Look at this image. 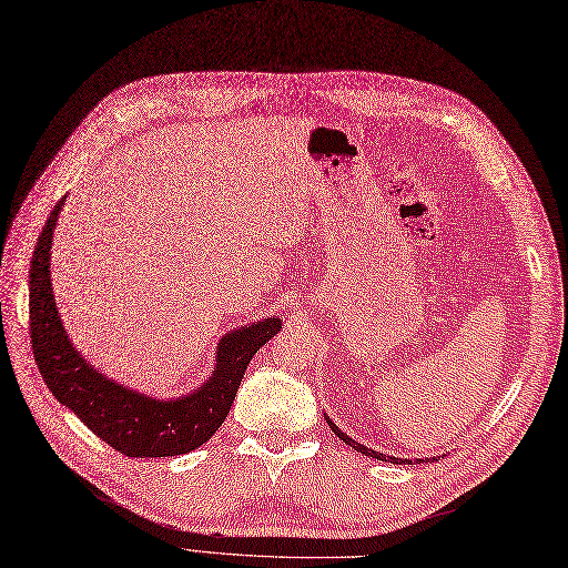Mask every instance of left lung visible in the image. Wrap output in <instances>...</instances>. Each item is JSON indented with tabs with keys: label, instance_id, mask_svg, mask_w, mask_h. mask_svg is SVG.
Instances as JSON below:
<instances>
[{
	"label": "left lung",
	"instance_id": "1",
	"mask_svg": "<svg viewBox=\"0 0 568 568\" xmlns=\"http://www.w3.org/2000/svg\"><path fill=\"white\" fill-rule=\"evenodd\" d=\"M325 422H327V426L332 428V433L342 439V443H346L348 447H353L355 452H361V454H365V456H372V458H376V460H388V464H400V466H403V464H409V466H412V464H424V458H414V460H412V458H395V456H386V454H382V452H374V449H369V447H365V445H361V443H355V439L348 437L337 424L332 422L329 416H325ZM437 458H439V456H430V458H426V460L430 464V460H437Z\"/></svg>",
	"mask_w": 568,
	"mask_h": 568
}]
</instances>
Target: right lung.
Listing matches in <instances>:
<instances>
[{"label": "right lung", "instance_id": "obj_1", "mask_svg": "<svg viewBox=\"0 0 568 568\" xmlns=\"http://www.w3.org/2000/svg\"><path fill=\"white\" fill-rule=\"evenodd\" d=\"M65 199L53 205L30 264V339L49 390L83 426L125 456H180L201 447L224 424L252 355L281 332V318H262L222 334L213 374L186 395L154 397L114 382L74 348L58 316L51 245Z\"/></svg>", "mask_w": 568, "mask_h": 568}]
</instances>
